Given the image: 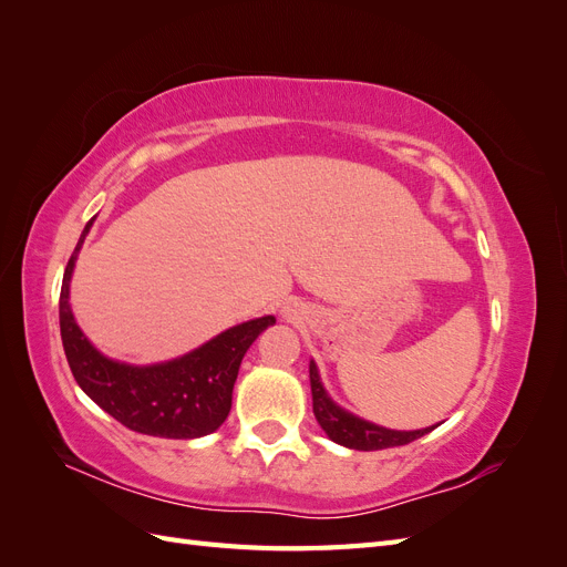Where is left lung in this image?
I'll list each match as a JSON object with an SVG mask.
<instances>
[{
    "label": "left lung",
    "mask_w": 567,
    "mask_h": 567,
    "mask_svg": "<svg viewBox=\"0 0 567 567\" xmlns=\"http://www.w3.org/2000/svg\"><path fill=\"white\" fill-rule=\"evenodd\" d=\"M310 385H312V406H315V416L319 425L323 427L326 435H329L333 442L342 444V447L359 450V452L402 447V444L414 442L437 427L433 425V427H423V431H390V427L375 425L350 414V411L338 406L329 394H326L315 362H310Z\"/></svg>",
    "instance_id": "8db88e82"
}]
</instances>
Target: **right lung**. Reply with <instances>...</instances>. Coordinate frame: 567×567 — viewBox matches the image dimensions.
<instances>
[{
	"instance_id": "obj_1",
	"label": "right lung",
	"mask_w": 567,
	"mask_h": 567,
	"mask_svg": "<svg viewBox=\"0 0 567 567\" xmlns=\"http://www.w3.org/2000/svg\"><path fill=\"white\" fill-rule=\"evenodd\" d=\"M92 221H87L68 260L59 300L61 340L78 385L106 414L134 433L194 440L217 431L229 416L231 392L244 354L255 338L277 319L260 317L244 321L194 352L161 364L134 367L104 357L80 331L68 302L73 267Z\"/></svg>"
}]
</instances>
